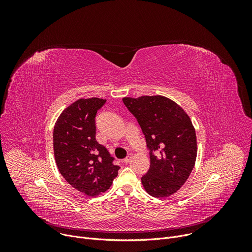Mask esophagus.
<instances>
[{
    "instance_id": "obj_1",
    "label": "esophagus",
    "mask_w": 252,
    "mask_h": 252,
    "mask_svg": "<svg viewBox=\"0 0 252 252\" xmlns=\"http://www.w3.org/2000/svg\"><path fill=\"white\" fill-rule=\"evenodd\" d=\"M131 158H132L131 155H128V156L124 159V162H125V163H128V162L131 160Z\"/></svg>"
}]
</instances>
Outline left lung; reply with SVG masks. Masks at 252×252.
<instances>
[{"mask_svg":"<svg viewBox=\"0 0 252 252\" xmlns=\"http://www.w3.org/2000/svg\"><path fill=\"white\" fill-rule=\"evenodd\" d=\"M146 136L151 166L141 177L146 191L155 197H166L181 189L196 160L195 128L183 107L163 95L123 98Z\"/></svg>","mask_w":252,"mask_h":252,"instance_id":"left-lung-1","label":"left lung"}]
</instances>
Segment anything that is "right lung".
Instances as JSON below:
<instances>
[{
	"mask_svg": "<svg viewBox=\"0 0 252 252\" xmlns=\"http://www.w3.org/2000/svg\"><path fill=\"white\" fill-rule=\"evenodd\" d=\"M104 102L99 97L80 98L65 107L54 127V155L61 174L89 196L109 189L120 168L95 139L94 118Z\"/></svg>",
	"mask_w": 252,
	"mask_h": 252,
	"instance_id": "right-lung-1",
	"label": "right lung"
}]
</instances>
